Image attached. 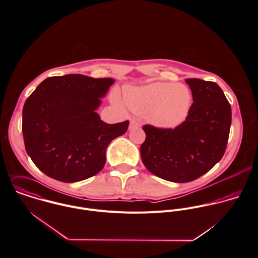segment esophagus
Instances as JSON below:
<instances>
[{
	"mask_svg": "<svg viewBox=\"0 0 258 258\" xmlns=\"http://www.w3.org/2000/svg\"><path fill=\"white\" fill-rule=\"evenodd\" d=\"M139 127H140L139 122L137 120H135V119H132L131 122H130V126H128L130 131H133V130H136V128H139Z\"/></svg>",
	"mask_w": 258,
	"mask_h": 258,
	"instance_id": "esophagus-1",
	"label": "esophagus"
}]
</instances>
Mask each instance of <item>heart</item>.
Instances as JSON below:
<instances>
[{
	"label": "heart",
	"mask_w": 258,
	"mask_h": 258,
	"mask_svg": "<svg viewBox=\"0 0 258 258\" xmlns=\"http://www.w3.org/2000/svg\"><path fill=\"white\" fill-rule=\"evenodd\" d=\"M124 100L133 111L145 115L155 127L173 130L187 118L192 95L182 84L156 82L126 90ZM114 101L117 102L118 99L115 97Z\"/></svg>",
	"instance_id": "heart-1"
}]
</instances>
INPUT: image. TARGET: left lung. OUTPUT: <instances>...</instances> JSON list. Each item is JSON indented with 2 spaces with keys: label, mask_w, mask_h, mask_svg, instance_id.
Listing matches in <instances>:
<instances>
[{
  "label": "left lung",
  "mask_w": 258,
  "mask_h": 258,
  "mask_svg": "<svg viewBox=\"0 0 258 258\" xmlns=\"http://www.w3.org/2000/svg\"><path fill=\"white\" fill-rule=\"evenodd\" d=\"M194 103L185 121L173 130L146 124L141 146L145 166L156 176L188 182L210 170L224 155L231 107L216 83L186 79Z\"/></svg>",
  "instance_id": "left-lung-1"
}]
</instances>
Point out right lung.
I'll return each instance as SVG.
<instances>
[{
    "instance_id": "add662e5",
    "label": "right lung",
    "mask_w": 258,
    "mask_h": 258,
    "mask_svg": "<svg viewBox=\"0 0 258 258\" xmlns=\"http://www.w3.org/2000/svg\"><path fill=\"white\" fill-rule=\"evenodd\" d=\"M114 80L84 75L51 77L42 82L23 108L26 152L45 174L77 182L103 169L109 143L122 136L128 120L109 124L96 110Z\"/></svg>"
}]
</instances>
